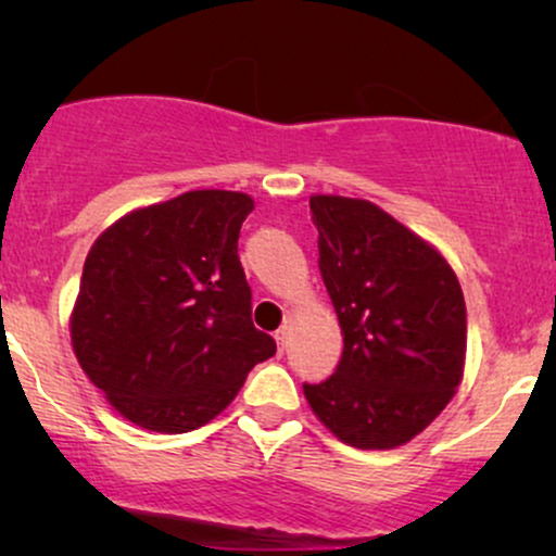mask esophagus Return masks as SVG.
Wrapping results in <instances>:
<instances>
[{"label":"esophagus","mask_w":556,"mask_h":556,"mask_svg":"<svg viewBox=\"0 0 556 556\" xmlns=\"http://www.w3.org/2000/svg\"><path fill=\"white\" fill-rule=\"evenodd\" d=\"M274 337H277V344H279V350H285V344H287V337H290V327H287V324H285V327H279V329H277V334H274Z\"/></svg>","instance_id":"1"}]
</instances>
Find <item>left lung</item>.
I'll return each mask as SVG.
<instances>
[{
  "mask_svg": "<svg viewBox=\"0 0 556 556\" xmlns=\"http://www.w3.org/2000/svg\"><path fill=\"white\" fill-rule=\"evenodd\" d=\"M318 269L342 329V358L303 384L327 429L358 450L410 442L463 381L468 318L442 253L371 201L311 195Z\"/></svg>",
  "mask_w": 556,
  "mask_h": 556,
  "instance_id": "1",
  "label": "left lung"
}]
</instances>
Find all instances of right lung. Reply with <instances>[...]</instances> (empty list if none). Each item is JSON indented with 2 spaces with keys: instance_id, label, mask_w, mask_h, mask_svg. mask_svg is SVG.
<instances>
[{
  "instance_id": "obj_1",
  "label": "right lung",
  "mask_w": 556,
  "mask_h": 556,
  "mask_svg": "<svg viewBox=\"0 0 556 556\" xmlns=\"http://www.w3.org/2000/svg\"><path fill=\"white\" fill-rule=\"evenodd\" d=\"M253 198L190 190L125 214L83 266L70 337L80 368L140 429L185 433L219 416L277 353L253 327L238 238Z\"/></svg>"
}]
</instances>
